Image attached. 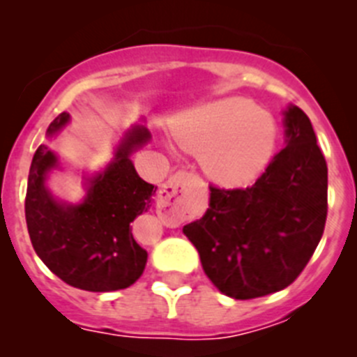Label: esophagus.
Returning <instances> with one entry per match:
<instances>
[{
    "instance_id": "esophagus-1",
    "label": "esophagus",
    "mask_w": 357,
    "mask_h": 357,
    "mask_svg": "<svg viewBox=\"0 0 357 357\" xmlns=\"http://www.w3.org/2000/svg\"><path fill=\"white\" fill-rule=\"evenodd\" d=\"M195 176L188 172H178L176 175L169 176L162 189L159 191V198H157V209L162 218L173 216V207H175L176 200L182 197L189 189V185L193 184Z\"/></svg>"
}]
</instances>
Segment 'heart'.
<instances>
[{"mask_svg": "<svg viewBox=\"0 0 357 357\" xmlns=\"http://www.w3.org/2000/svg\"><path fill=\"white\" fill-rule=\"evenodd\" d=\"M178 146L202 157L204 169L227 185L248 184L270 162L277 141L273 118L245 98L207 103L173 127Z\"/></svg>", "mask_w": 357, "mask_h": 357, "instance_id": "b5f03b06", "label": "heart"}]
</instances>
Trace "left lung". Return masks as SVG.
<instances>
[{
    "label": "left lung",
    "instance_id": "left-lung-1",
    "mask_svg": "<svg viewBox=\"0 0 357 357\" xmlns=\"http://www.w3.org/2000/svg\"><path fill=\"white\" fill-rule=\"evenodd\" d=\"M286 148L252 188L211 185L209 209L184 227L223 295L248 301L288 288L309 263L327 218V164L302 109L284 110Z\"/></svg>",
    "mask_w": 357,
    "mask_h": 357
}]
</instances>
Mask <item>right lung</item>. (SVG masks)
<instances>
[{
	"label": "right lung",
	"instance_id": "obj_1",
	"mask_svg": "<svg viewBox=\"0 0 357 357\" xmlns=\"http://www.w3.org/2000/svg\"><path fill=\"white\" fill-rule=\"evenodd\" d=\"M68 123V112L56 116L46 137H55ZM150 139L144 125L128 128L107 168L84 176L80 204L53 197L46 178L59 168V157L48 144L37 148L24 202L28 234L40 261L66 284L116 291L143 275L148 254L135 243L130 223L150 209L157 188L137 175L130 155Z\"/></svg>",
	"mask_w": 357,
	"mask_h": 357
}]
</instances>
